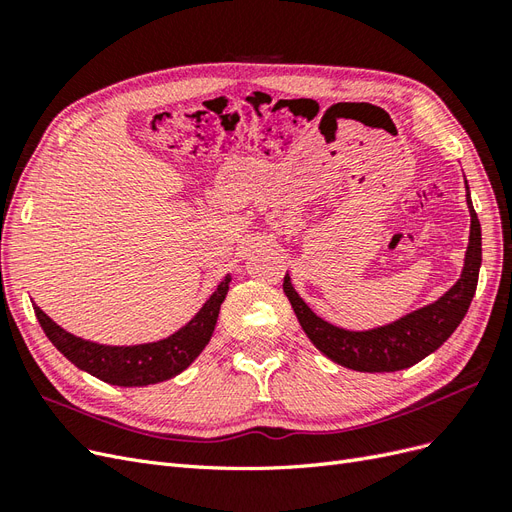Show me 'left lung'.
Instances as JSON below:
<instances>
[{"label": "left lung", "instance_id": "obj_1", "mask_svg": "<svg viewBox=\"0 0 512 512\" xmlns=\"http://www.w3.org/2000/svg\"><path fill=\"white\" fill-rule=\"evenodd\" d=\"M466 203L470 211V241L459 280L448 288L438 301L401 316L395 322L382 324L367 331H350L335 327L324 318L316 316L294 290L290 275L284 277V292L299 318L305 335L324 356L337 365L354 371H399L423 361L436 352L448 337L455 333L459 322L466 316L478 284L483 247H480V222L470 198L466 181Z\"/></svg>", "mask_w": 512, "mask_h": 512}]
</instances>
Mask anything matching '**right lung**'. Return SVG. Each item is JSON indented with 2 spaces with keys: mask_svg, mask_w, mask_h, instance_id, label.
I'll use <instances>...</instances> for the list:
<instances>
[{
  "mask_svg": "<svg viewBox=\"0 0 512 512\" xmlns=\"http://www.w3.org/2000/svg\"><path fill=\"white\" fill-rule=\"evenodd\" d=\"M230 282L232 275L228 273L203 307L198 309L196 316L190 322H185V327L173 335L158 339V342L136 346L89 342V339L76 337L61 329L36 303L34 312L51 344L79 369L115 386H147L179 376L205 350L215 331V322H218L220 307L226 299Z\"/></svg>",
  "mask_w": 512,
  "mask_h": 512,
  "instance_id": "obj_1",
  "label": "right lung"
}]
</instances>
